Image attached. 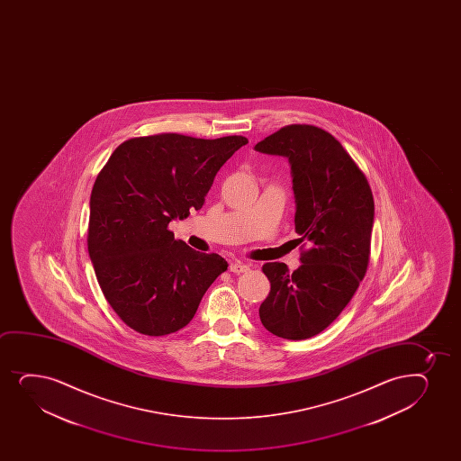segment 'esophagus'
Listing matches in <instances>:
<instances>
[{
	"mask_svg": "<svg viewBox=\"0 0 461 461\" xmlns=\"http://www.w3.org/2000/svg\"><path fill=\"white\" fill-rule=\"evenodd\" d=\"M229 270L233 272V274H243V272L249 270V265H246V263L239 261V259H233L232 263L229 265Z\"/></svg>",
	"mask_w": 461,
	"mask_h": 461,
	"instance_id": "obj_1",
	"label": "esophagus"
}]
</instances>
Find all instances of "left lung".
Returning a JSON list of instances; mask_svg holds the SVG:
<instances>
[{"mask_svg":"<svg viewBox=\"0 0 461 461\" xmlns=\"http://www.w3.org/2000/svg\"><path fill=\"white\" fill-rule=\"evenodd\" d=\"M254 149L289 161L295 232L309 243L294 272L278 261L263 266L270 292L259 320L281 339H311L339 317L365 276L375 213L371 187L339 141L320 127H283Z\"/></svg>","mask_w":461,"mask_h":461,"instance_id":"8db88e82","label":"left lung"}]
</instances>
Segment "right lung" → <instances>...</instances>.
I'll use <instances>...</instances> for the list:
<instances>
[{
	"label": "right lung",
	"instance_id": "obj_1",
	"mask_svg": "<svg viewBox=\"0 0 461 461\" xmlns=\"http://www.w3.org/2000/svg\"><path fill=\"white\" fill-rule=\"evenodd\" d=\"M248 138L161 133L120 144L90 194L87 249L112 309L140 334L191 323L203 295L228 269L174 239L167 226L200 211L221 166Z\"/></svg>",
	"mask_w": 461,
	"mask_h": 461
}]
</instances>
